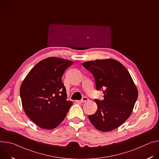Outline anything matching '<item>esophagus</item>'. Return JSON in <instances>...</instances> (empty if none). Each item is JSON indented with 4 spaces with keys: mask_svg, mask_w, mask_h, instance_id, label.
Instances as JSON below:
<instances>
[{
    "mask_svg": "<svg viewBox=\"0 0 159 159\" xmlns=\"http://www.w3.org/2000/svg\"><path fill=\"white\" fill-rule=\"evenodd\" d=\"M88 101H89V98H88L86 97H83L82 98V99L81 100V102H82V103L86 102H88Z\"/></svg>",
    "mask_w": 159,
    "mask_h": 159,
    "instance_id": "obj_1",
    "label": "esophagus"
}]
</instances>
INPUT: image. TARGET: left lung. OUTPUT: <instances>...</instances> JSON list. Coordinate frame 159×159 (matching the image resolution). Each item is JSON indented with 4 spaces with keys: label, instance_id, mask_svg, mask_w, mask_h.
Returning a JSON list of instances; mask_svg holds the SVG:
<instances>
[{
    "label": "left lung",
    "instance_id": "obj_1",
    "mask_svg": "<svg viewBox=\"0 0 159 159\" xmlns=\"http://www.w3.org/2000/svg\"><path fill=\"white\" fill-rule=\"evenodd\" d=\"M93 75L97 90H102L104 99H95L97 111L89 118L98 130L108 132L122 125L130 116L138 93L127 69L112 59L83 62Z\"/></svg>",
    "mask_w": 159,
    "mask_h": 159
}]
</instances>
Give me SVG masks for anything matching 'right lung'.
<instances>
[{"label":"right lung","instance_id":"right-lung-1","mask_svg":"<svg viewBox=\"0 0 159 159\" xmlns=\"http://www.w3.org/2000/svg\"><path fill=\"white\" fill-rule=\"evenodd\" d=\"M73 61L48 57L35 65L20 87L23 108L39 127L52 129L64 119L73 102L67 100L61 78Z\"/></svg>","mask_w":159,"mask_h":159}]
</instances>
